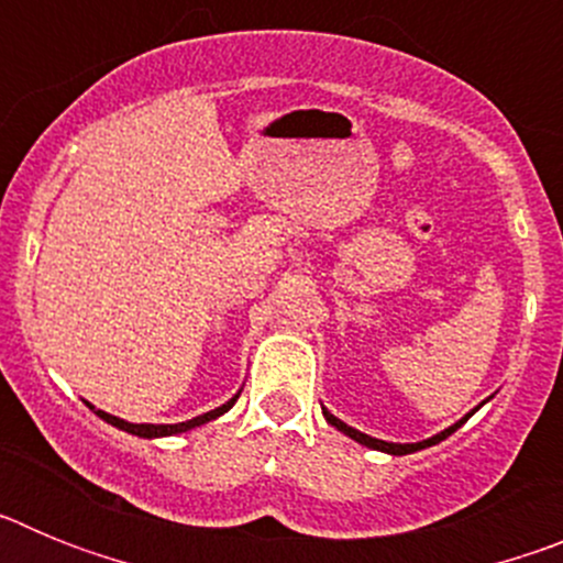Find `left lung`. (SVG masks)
Masks as SVG:
<instances>
[{"label":"left lung","instance_id":"left-lung-1","mask_svg":"<svg viewBox=\"0 0 563 563\" xmlns=\"http://www.w3.org/2000/svg\"><path fill=\"white\" fill-rule=\"evenodd\" d=\"M476 409H479V406H476ZM476 409H474V411H476ZM321 411H324L327 422H330V426H335L338 431H343V434H346V437H352V440H355V442H361V445H366V449L383 451V454H391V456L415 454V451L431 449V445H437V442H442V440H445V437H451V434H454V431L460 429L462 422H465L467 417L474 415V411H471V415H465V417H462L460 422H454V426H451V429L440 431V434L429 437V440H422V442H386V440H375V437H369V434H363V431L352 429V426H346V422H343V420H338V417H335V415H330V411H327V409H321Z\"/></svg>","mask_w":563,"mask_h":563}]
</instances>
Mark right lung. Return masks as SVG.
<instances>
[{
	"instance_id": "1",
	"label": "right lung",
	"mask_w": 563,
	"mask_h": 563,
	"mask_svg": "<svg viewBox=\"0 0 563 563\" xmlns=\"http://www.w3.org/2000/svg\"><path fill=\"white\" fill-rule=\"evenodd\" d=\"M236 397H239V395H233L231 400L222 402L220 409L206 411V415L194 417V420L174 422V426H154V422H126V420H121V417H112V415H107V411L96 409V406H89V402H87V406H89V409H92V411H96V415L101 417V420H107L109 426H114V429L129 431V434L143 437V440H157V437H174V434H183V431H191V429H197V426H206V422L217 420V417H222V415H225L228 409H231L233 402H236Z\"/></svg>"
}]
</instances>
